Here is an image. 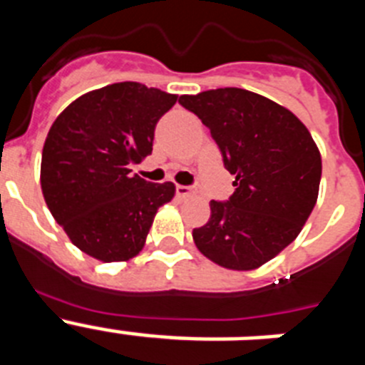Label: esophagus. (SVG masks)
<instances>
[{"instance_id":"1","label":"esophagus","mask_w":365,"mask_h":365,"mask_svg":"<svg viewBox=\"0 0 365 365\" xmlns=\"http://www.w3.org/2000/svg\"><path fill=\"white\" fill-rule=\"evenodd\" d=\"M175 192H177V197H180V199H186V197H190V195H192V188H190V186L179 185L175 188Z\"/></svg>"}]
</instances>
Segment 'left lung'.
<instances>
[{
	"label": "left lung",
	"mask_w": 365,
	"mask_h": 365,
	"mask_svg": "<svg viewBox=\"0 0 365 365\" xmlns=\"http://www.w3.org/2000/svg\"><path fill=\"white\" fill-rule=\"evenodd\" d=\"M179 104L210 130L235 175V192L227 202H210V219L193 228V241L225 269H257L298 237L314 208L318 146L294 113L247 89H210L180 96Z\"/></svg>",
	"instance_id": "left-lung-1"
}]
</instances>
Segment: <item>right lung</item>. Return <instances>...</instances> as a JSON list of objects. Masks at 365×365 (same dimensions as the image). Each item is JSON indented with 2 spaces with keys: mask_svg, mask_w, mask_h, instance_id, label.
I'll use <instances>...</instances> for the list:
<instances>
[{
  "mask_svg": "<svg viewBox=\"0 0 365 365\" xmlns=\"http://www.w3.org/2000/svg\"><path fill=\"white\" fill-rule=\"evenodd\" d=\"M177 102L155 87L120 82L71 102L41 151V192L74 247L104 263L128 261L146 243L155 214L175 195L131 164L153 150L155 125Z\"/></svg>",
  "mask_w": 365,
  "mask_h": 365,
  "instance_id": "obj_1",
  "label": "right lung"
}]
</instances>
